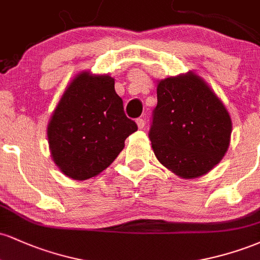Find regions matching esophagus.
<instances>
[{
  "mask_svg": "<svg viewBox=\"0 0 260 260\" xmlns=\"http://www.w3.org/2000/svg\"><path fill=\"white\" fill-rule=\"evenodd\" d=\"M137 126H138V128H140V129H142V128H144V126H145V122H144V120H143V118H137Z\"/></svg>",
  "mask_w": 260,
  "mask_h": 260,
  "instance_id": "34e87169",
  "label": "esophagus"
}]
</instances>
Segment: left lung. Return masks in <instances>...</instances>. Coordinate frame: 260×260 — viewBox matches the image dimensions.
Masks as SVG:
<instances>
[{
    "mask_svg": "<svg viewBox=\"0 0 260 260\" xmlns=\"http://www.w3.org/2000/svg\"><path fill=\"white\" fill-rule=\"evenodd\" d=\"M228 110L198 76L160 80L149 138L157 160L182 178L205 175L228 151Z\"/></svg>",
    "mask_w": 260,
    "mask_h": 260,
    "instance_id": "1",
    "label": "left lung"
}]
</instances>
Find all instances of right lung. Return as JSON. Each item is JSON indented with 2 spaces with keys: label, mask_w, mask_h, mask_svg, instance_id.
<instances>
[{
  "label": "right lung",
  "mask_w": 260,
  "mask_h": 260,
  "mask_svg": "<svg viewBox=\"0 0 260 260\" xmlns=\"http://www.w3.org/2000/svg\"><path fill=\"white\" fill-rule=\"evenodd\" d=\"M138 129L128 118L110 76L78 74L62 95L47 126L56 165L73 180H88L118 156Z\"/></svg>",
  "instance_id": "right-lung-1"
}]
</instances>
